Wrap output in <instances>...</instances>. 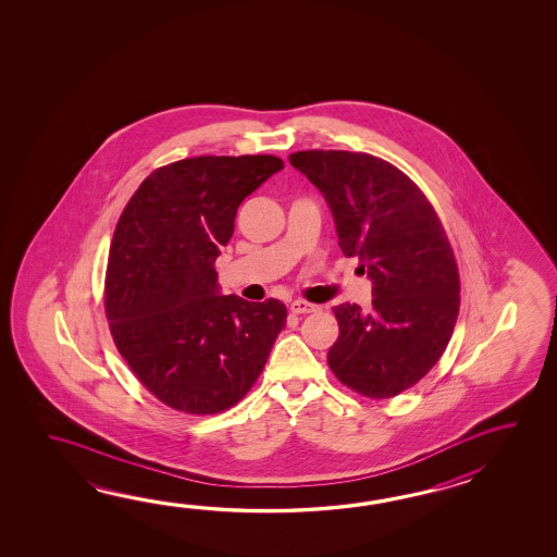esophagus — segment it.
I'll return each instance as SVG.
<instances>
[{"mask_svg": "<svg viewBox=\"0 0 557 557\" xmlns=\"http://www.w3.org/2000/svg\"><path fill=\"white\" fill-rule=\"evenodd\" d=\"M317 310H320L319 305H312V302H307V300L290 302V312H295V314H308V312H317Z\"/></svg>", "mask_w": 557, "mask_h": 557, "instance_id": "esophagus-1", "label": "esophagus"}]
</instances>
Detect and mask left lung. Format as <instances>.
<instances>
[{"label":"left lung","mask_w":557,"mask_h":557,"mask_svg":"<svg viewBox=\"0 0 557 557\" xmlns=\"http://www.w3.org/2000/svg\"><path fill=\"white\" fill-rule=\"evenodd\" d=\"M290 165L324 195L338 247L372 281V307H334L341 334L329 367L348 388L391 398L414 386L450 343L460 276L450 240L424 193L368 153L298 151Z\"/></svg>","instance_id":"1"}]
</instances>
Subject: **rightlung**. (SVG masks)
Returning <instances> with one entry per match:
<instances>
[{
	"label": "right lung",
	"instance_id": "add662e5",
	"mask_svg": "<svg viewBox=\"0 0 557 557\" xmlns=\"http://www.w3.org/2000/svg\"><path fill=\"white\" fill-rule=\"evenodd\" d=\"M273 154L195 157L145 178L119 219L106 276L113 341L143 386L187 414H216L252 388L286 307L221 295L214 261L240 202L283 169Z\"/></svg>",
	"mask_w": 557,
	"mask_h": 557
}]
</instances>
